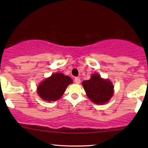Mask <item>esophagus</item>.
Listing matches in <instances>:
<instances>
[{
	"mask_svg": "<svg viewBox=\"0 0 148 148\" xmlns=\"http://www.w3.org/2000/svg\"><path fill=\"white\" fill-rule=\"evenodd\" d=\"M74 82H75L76 84H79L80 83H81V79H80V78L76 77L75 79H74Z\"/></svg>",
	"mask_w": 148,
	"mask_h": 148,
	"instance_id": "obj_1",
	"label": "esophagus"
}]
</instances>
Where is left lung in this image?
<instances>
[{
	"label": "left lung",
	"mask_w": 148,
	"mask_h": 148,
	"mask_svg": "<svg viewBox=\"0 0 148 148\" xmlns=\"http://www.w3.org/2000/svg\"><path fill=\"white\" fill-rule=\"evenodd\" d=\"M88 97L93 103L103 104L113 95V86L111 81L101 78L99 74H92L90 79L82 82Z\"/></svg>",
	"instance_id": "left-lung-1"
}]
</instances>
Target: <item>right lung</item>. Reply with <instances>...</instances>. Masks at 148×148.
<instances>
[{
	"instance_id": "obj_1",
	"label": "right lung",
	"mask_w": 148,
	"mask_h": 148,
	"mask_svg": "<svg viewBox=\"0 0 148 148\" xmlns=\"http://www.w3.org/2000/svg\"><path fill=\"white\" fill-rule=\"evenodd\" d=\"M72 82L69 76L62 73H55L44 80L38 86L37 91L39 96L45 101H55L60 99L67 86Z\"/></svg>"
}]
</instances>
